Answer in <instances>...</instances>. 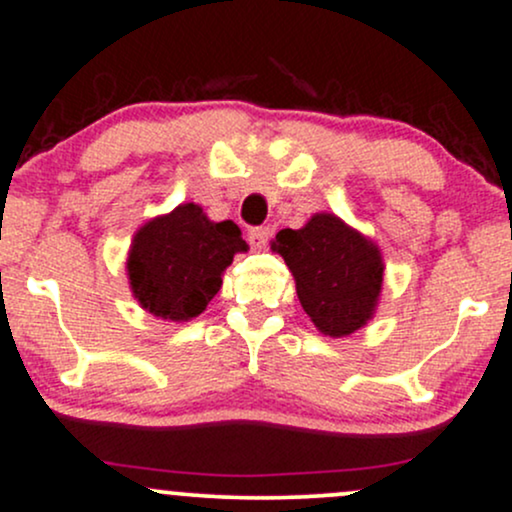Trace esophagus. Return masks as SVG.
I'll list each match as a JSON object with an SVG mask.
<instances>
[{"instance_id": "1", "label": "esophagus", "mask_w": 512, "mask_h": 512, "mask_svg": "<svg viewBox=\"0 0 512 512\" xmlns=\"http://www.w3.org/2000/svg\"><path fill=\"white\" fill-rule=\"evenodd\" d=\"M248 243L252 250H264L269 243V228H262V226H255L248 231Z\"/></svg>"}]
</instances>
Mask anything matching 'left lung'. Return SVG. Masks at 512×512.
I'll return each instance as SVG.
<instances>
[{
    "instance_id": "1",
    "label": "left lung",
    "mask_w": 512,
    "mask_h": 512,
    "mask_svg": "<svg viewBox=\"0 0 512 512\" xmlns=\"http://www.w3.org/2000/svg\"><path fill=\"white\" fill-rule=\"evenodd\" d=\"M272 248L296 279L303 310L320 332L346 337L366 325L383 286L380 252L332 214L276 233Z\"/></svg>"
}]
</instances>
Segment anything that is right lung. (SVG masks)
Returning a JSON list of instances; mask_svg holds the SVG:
<instances>
[{"instance_id":"obj_1","label":"right lung","mask_w":512,"mask_h":512,"mask_svg":"<svg viewBox=\"0 0 512 512\" xmlns=\"http://www.w3.org/2000/svg\"><path fill=\"white\" fill-rule=\"evenodd\" d=\"M248 245L233 221L214 223L197 204H180L134 236L127 272L142 308L163 320H190L221 289V274Z\"/></svg>"}]
</instances>
